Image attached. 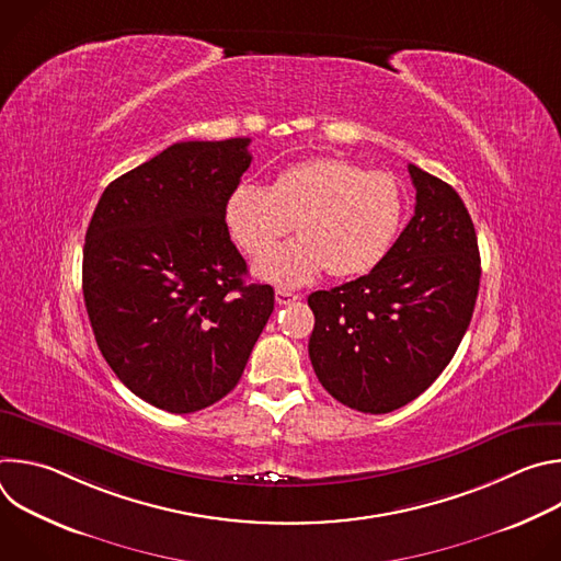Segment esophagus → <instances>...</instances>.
<instances>
[{
  "mask_svg": "<svg viewBox=\"0 0 561 561\" xmlns=\"http://www.w3.org/2000/svg\"><path fill=\"white\" fill-rule=\"evenodd\" d=\"M299 299V295H295V293H290V290H284V288H277L275 290V301L279 304V306H288V304H293V301H297Z\"/></svg>",
  "mask_w": 561,
  "mask_h": 561,
  "instance_id": "34e87169",
  "label": "esophagus"
}]
</instances>
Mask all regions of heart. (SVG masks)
<instances>
[{
  "instance_id": "b5f03b06",
  "label": "heart",
  "mask_w": 561,
  "mask_h": 561,
  "mask_svg": "<svg viewBox=\"0 0 561 561\" xmlns=\"http://www.w3.org/2000/svg\"><path fill=\"white\" fill-rule=\"evenodd\" d=\"M407 217V191L386 171H364L342 157H314L284 169L271 184H239L224 221L237 247L260 255L294 221L299 240L262 255L255 273L277 286H301L331 271L357 277L390 253Z\"/></svg>"
}]
</instances>
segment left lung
Listing matches in <instances>:
<instances>
[{
  "label": "left lung",
  "mask_w": 561,
  "mask_h": 561,
  "mask_svg": "<svg viewBox=\"0 0 561 561\" xmlns=\"http://www.w3.org/2000/svg\"><path fill=\"white\" fill-rule=\"evenodd\" d=\"M415 215L368 275L308 295L317 379L348 409L383 415L453 359L479 290L477 234L453 186L409 164Z\"/></svg>",
  "instance_id": "obj_1"
}]
</instances>
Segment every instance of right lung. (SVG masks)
<instances>
[{"label": "right lung", "mask_w": 561, "mask_h": 561, "mask_svg": "<svg viewBox=\"0 0 561 561\" xmlns=\"http://www.w3.org/2000/svg\"><path fill=\"white\" fill-rule=\"evenodd\" d=\"M249 137L180 141L106 186L84 244L95 342L144 402L202 411L228 394L275 306L224 221L251 167Z\"/></svg>", "instance_id": "obj_1"}]
</instances>
